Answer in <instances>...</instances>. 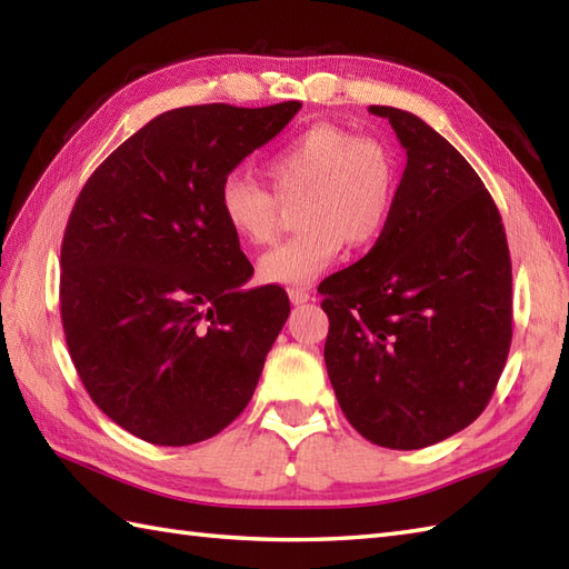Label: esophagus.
<instances>
[{
    "label": "esophagus",
    "instance_id": "esophagus-1",
    "mask_svg": "<svg viewBox=\"0 0 569 569\" xmlns=\"http://www.w3.org/2000/svg\"><path fill=\"white\" fill-rule=\"evenodd\" d=\"M288 298H291V303H293V306H300V303H308V300H310V293L306 291V288H298V286H293V288H288Z\"/></svg>",
    "mask_w": 569,
    "mask_h": 569
}]
</instances>
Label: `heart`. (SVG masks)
<instances>
[{
  "mask_svg": "<svg viewBox=\"0 0 569 569\" xmlns=\"http://www.w3.org/2000/svg\"><path fill=\"white\" fill-rule=\"evenodd\" d=\"M271 189L241 173L222 180L217 210L237 239L261 247L276 237L278 200L303 196L296 220L303 227L259 259L266 283L303 286L340 257L347 241L361 249L389 227L398 171L381 141L355 137L337 124H312L286 139L263 161Z\"/></svg>",
  "mask_w": 569,
  "mask_h": 569,
  "instance_id": "b5f03b06",
  "label": "heart"
}]
</instances>
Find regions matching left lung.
<instances>
[{
    "label": "left lung",
    "mask_w": 569,
    "mask_h": 569,
    "mask_svg": "<svg viewBox=\"0 0 569 569\" xmlns=\"http://www.w3.org/2000/svg\"><path fill=\"white\" fill-rule=\"evenodd\" d=\"M406 149L389 227L320 283L325 365L342 413L373 445L420 450L475 422L511 347V257L475 168L420 117L369 107Z\"/></svg>",
    "instance_id": "obj_1"
}]
</instances>
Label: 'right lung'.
I'll return each mask as SVG.
<instances>
[{"instance_id": "add662e5", "label": "right lung", "mask_w": 569, "mask_h": 569, "mask_svg": "<svg viewBox=\"0 0 569 569\" xmlns=\"http://www.w3.org/2000/svg\"><path fill=\"white\" fill-rule=\"evenodd\" d=\"M300 102L163 112L98 166L60 247V320L90 398L137 438L183 447L251 401L291 312L217 210L222 180Z\"/></svg>"}]
</instances>
